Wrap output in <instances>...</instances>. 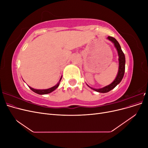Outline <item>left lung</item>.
I'll return each instance as SVG.
<instances>
[{"label":"left lung","instance_id":"obj_1","mask_svg":"<svg viewBox=\"0 0 148 148\" xmlns=\"http://www.w3.org/2000/svg\"><path fill=\"white\" fill-rule=\"evenodd\" d=\"M107 39H109L110 41H112L114 44L115 47H116V49H117L118 54H119V71H118V74L117 75V77H116L114 81L110 84L101 89H93L91 88V89H93V90L99 92H102V93H105V92L110 91V90H112V89H114L116 86H117L118 84L120 83V82L122 81V79L123 77V75L125 73V57L124 55V53L122 50V49H121V47L120 46L119 42L114 38L112 36H108Z\"/></svg>","mask_w":148,"mask_h":148}]
</instances>
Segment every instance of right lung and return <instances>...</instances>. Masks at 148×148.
Segmentation results:
<instances>
[{
	"label": "right lung",
	"instance_id": "obj_1",
	"mask_svg": "<svg viewBox=\"0 0 148 148\" xmlns=\"http://www.w3.org/2000/svg\"><path fill=\"white\" fill-rule=\"evenodd\" d=\"M61 79H62V78H60L59 83H57V84H56V86H53V87H52V88H49V89H33V88H31L30 86H29V88L33 92L38 94V95H46V94H49V93H50V92H52L53 91H54L56 88H58V86H59V83H60V82Z\"/></svg>",
	"mask_w": 148,
	"mask_h": 148
}]
</instances>
